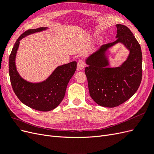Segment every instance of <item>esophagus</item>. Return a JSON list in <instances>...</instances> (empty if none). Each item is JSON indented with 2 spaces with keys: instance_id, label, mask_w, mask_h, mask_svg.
Segmentation results:
<instances>
[{
  "instance_id": "obj_1",
  "label": "esophagus",
  "mask_w": 154,
  "mask_h": 154,
  "mask_svg": "<svg viewBox=\"0 0 154 154\" xmlns=\"http://www.w3.org/2000/svg\"><path fill=\"white\" fill-rule=\"evenodd\" d=\"M85 66V62L83 60H80L78 62L77 64V69L78 70H82L83 68H84Z\"/></svg>"
}]
</instances>
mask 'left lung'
I'll return each instance as SVG.
<instances>
[{
	"label": "left lung",
	"instance_id": "1",
	"mask_svg": "<svg viewBox=\"0 0 154 154\" xmlns=\"http://www.w3.org/2000/svg\"><path fill=\"white\" fill-rule=\"evenodd\" d=\"M116 40L104 44L88 57L85 72L90 96L97 104L115 107L131 97L142 80V52L141 46L128 27L117 24ZM118 42L123 43L130 51L128 60L122 66L109 68L105 51Z\"/></svg>",
	"mask_w": 154,
	"mask_h": 154
}]
</instances>
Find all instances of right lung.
Wrapping results in <instances>:
<instances>
[{
    "label": "right lung",
    "instance_id": "1",
    "mask_svg": "<svg viewBox=\"0 0 154 154\" xmlns=\"http://www.w3.org/2000/svg\"><path fill=\"white\" fill-rule=\"evenodd\" d=\"M45 29L40 27L29 29L18 37L9 58V74L15 94L21 102L31 109L47 112L55 109L61 103L66 94L68 83L76 70V62L59 66L45 81L32 83L20 76L15 66V56L20 40L24 36Z\"/></svg>",
    "mask_w": 154,
    "mask_h": 154
}]
</instances>
